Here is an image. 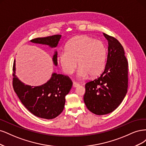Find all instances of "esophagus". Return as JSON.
Listing matches in <instances>:
<instances>
[{
    "instance_id": "34e87169",
    "label": "esophagus",
    "mask_w": 146,
    "mask_h": 146,
    "mask_svg": "<svg viewBox=\"0 0 146 146\" xmlns=\"http://www.w3.org/2000/svg\"><path fill=\"white\" fill-rule=\"evenodd\" d=\"M79 86V83H78L76 82H73V87H77Z\"/></svg>"
}]
</instances>
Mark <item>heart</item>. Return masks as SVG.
Returning a JSON list of instances; mask_svg holds the SVG:
<instances>
[{
	"mask_svg": "<svg viewBox=\"0 0 146 146\" xmlns=\"http://www.w3.org/2000/svg\"><path fill=\"white\" fill-rule=\"evenodd\" d=\"M107 58V50L102 42L86 35L73 37L65 46V51H60L58 60L62 71L72 74L78 67V77L84 78L88 75L96 77L104 71Z\"/></svg>",
	"mask_w": 146,
	"mask_h": 146,
	"instance_id": "1",
	"label": "heart"
}]
</instances>
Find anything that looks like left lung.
Listing matches in <instances>:
<instances>
[{
	"label": "left lung",
	"mask_w": 146,
	"mask_h": 146,
	"mask_svg": "<svg viewBox=\"0 0 146 146\" xmlns=\"http://www.w3.org/2000/svg\"><path fill=\"white\" fill-rule=\"evenodd\" d=\"M108 41V55L104 72L86 84L84 101L94 114L114 111L123 101L128 88V62L123 46L115 37L103 33Z\"/></svg>",
	"instance_id": "8db88e82"
}]
</instances>
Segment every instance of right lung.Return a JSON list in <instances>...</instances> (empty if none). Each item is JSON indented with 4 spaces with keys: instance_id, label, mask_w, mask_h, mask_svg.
Returning a JSON list of instances; mask_svg holds the SVG:
<instances>
[{
    "instance_id": "obj_1",
    "label": "right lung",
    "mask_w": 146,
    "mask_h": 146,
    "mask_svg": "<svg viewBox=\"0 0 146 146\" xmlns=\"http://www.w3.org/2000/svg\"><path fill=\"white\" fill-rule=\"evenodd\" d=\"M61 35H56L45 37H38L30 41L33 43L57 46ZM57 51L53 57L54 64L58 65ZM15 60L13 67V86L18 98L27 110L41 118L51 119L59 115L64 110L65 96L72 88L73 82L65 75L54 73L50 80L40 86L25 85L16 76Z\"/></svg>"
}]
</instances>
